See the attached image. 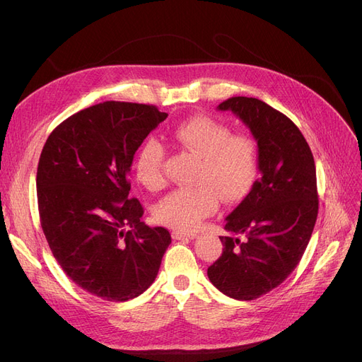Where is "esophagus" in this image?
<instances>
[{
	"label": "esophagus",
	"instance_id": "obj_1",
	"mask_svg": "<svg viewBox=\"0 0 362 362\" xmlns=\"http://www.w3.org/2000/svg\"><path fill=\"white\" fill-rule=\"evenodd\" d=\"M194 237H196V234H193V233H182V231H173L172 233V238H175V240H182V238L193 240Z\"/></svg>",
	"mask_w": 362,
	"mask_h": 362
}]
</instances>
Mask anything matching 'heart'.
<instances>
[{
  "mask_svg": "<svg viewBox=\"0 0 362 362\" xmlns=\"http://www.w3.org/2000/svg\"><path fill=\"white\" fill-rule=\"evenodd\" d=\"M175 145L199 157L192 187L169 193L154 210L156 221L193 231L205 217L218 208V196L225 202H237L254 187L258 177L257 141L247 134H233L231 128L210 116H194L182 120L172 129ZM166 148L151 137L136 154L134 172L139 182L148 190H160L164 177Z\"/></svg>",
  "mask_w": 362,
  "mask_h": 362,
  "instance_id": "1",
  "label": "heart"
}]
</instances>
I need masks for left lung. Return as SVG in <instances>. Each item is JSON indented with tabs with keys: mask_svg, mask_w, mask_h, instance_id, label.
<instances>
[{
	"mask_svg": "<svg viewBox=\"0 0 362 362\" xmlns=\"http://www.w3.org/2000/svg\"><path fill=\"white\" fill-rule=\"evenodd\" d=\"M217 108L250 129L261 177L226 217L223 252L206 273L229 298L254 300L286 281L308 246L319 213L315 164L300 129L269 104L234 96Z\"/></svg>",
	"mask_w": 362,
	"mask_h": 362,
	"instance_id": "1",
	"label": "left lung"
}]
</instances>
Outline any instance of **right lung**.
Listing matches in <instances>:
<instances>
[{
  "mask_svg": "<svg viewBox=\"0 0 362 362\" xmlns=\"http://www.w3.org/2000/svg\"><path fill=\"white\" fill-rule=\"evenodd\" d=\"M168 117L156 105L105 101L54 128L37 166L43 234L63 272L83 290L110 302L140 296L157 278L172 238L140 222L129 198L136 151Z\"/></svg>",
  "mask_w": 362,
  "mask_h": 362,
  "instance_id": "obj_1",
  "label": "right lung"
}]
</instances>
